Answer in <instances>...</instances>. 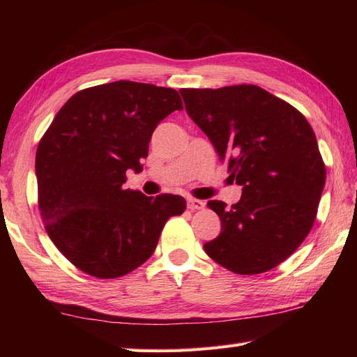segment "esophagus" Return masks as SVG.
Here are the masks:
<instances>
[{"label":"esophagus","mask_w":357,"mask_h":357,"mask_svg":"<svg viewBox=\"0 0 357 357\" xmlns=\"http://www.w3.org/2000/svg\"><path fill=\"white\" fill-rule=\"evenodd\" d=\"M187 207L190 210H202L206 207V202L201 199H195V198H188L187 199Z\"/></svg>","instance_id":"esophagus-1"}]
</instances>
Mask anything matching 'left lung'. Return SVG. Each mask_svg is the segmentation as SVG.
Returning <instances> with one entry per match:
<instances>
[{"instance_id":"8db88e82","label":"left lung","mask_w":357,"mask_h":357,"mask_svg":"<svg viewBox=\"0 0 357 357\" xmlns=\"http://www.w3.org/2000/svg\"><path fill=\"white\" fill-rule=\"evenodd\" d=\"M179 93L188 116L242 185L231 207L208 201L222 227L204 250L238 275L275 268L312 230L325 185L312 126L293 105L253 84Z\"/></svg>"}]
</instances>
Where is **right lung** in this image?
I'll return each mask as SVG.
<instances>
[{
  "label": "right lung",
  "mask_w": 357,
  "mask_h": 357,
  "mask_svg": "<svg viewBox=\"0 0 357 357\" xmlns=\"http://www.w3.org/2000/svg\"><path fill=\"white\" fill-rule=\"evenodd\" d=\"M183 101L174 89L115 81L75 93L38 144V206L53 244L75 267L100 279L124 276L153 255L178 195L124 190L142 172L151 133Z\"/></svg>",
  "instance_id": "1"
}]
</instances>
